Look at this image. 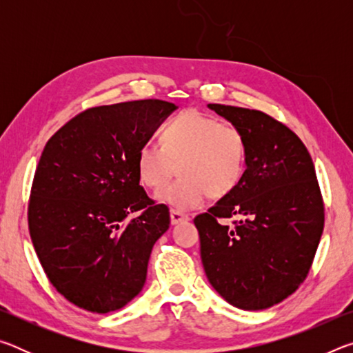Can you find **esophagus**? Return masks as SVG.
<instances>
[{"label": "esophagus", "instance_id": "1", "mask_svg": "<svg viewBox=\"0 0 353 353\" xmlns=\"http://www.w3.org/2000/svg\"><path fill=\"white\" fill-rule=\"evenodd\" d=\"M170 216H171V224H179V223H183V221H188L187 214H183L179 210H171Z\"/></svg>", "mask_w": 353, "mask_h": 353}]
</instances>
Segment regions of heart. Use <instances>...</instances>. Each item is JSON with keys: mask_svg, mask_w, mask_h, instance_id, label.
I'll list each match as a JSON object with an SVG mask.
<instances>
[{"mask_svg": "<svg viewBox=\"0 0 353 353\" xmlns=\"http://www.w3.org/2000/svg\"><path fill=\"white\" fill-rule=\"evenodd\" d=\"M160 141L145 143L137 154L143 185L159 190L176 174L181 177L160 190L157 198L179 210L199 207L207 194L219 199L232 193L246 171L248 145L234 124L198 110H185L170 119Z\"/></svg>", "mask_w": 353, "mask_h": 353, "instance_id": "b5f03b06", "label": "heart"}]
</instances>
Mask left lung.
Masks as SVG:
<instances>
[{
    "label": "left lung",
    "mask_w": 353,
    "mask_h": 353,
    "mask_svg": "<svg viewBox=\"0 0 353 353\" xmlns=\"http://www.w3.org/2000/svg\"><path fill=\"white\" fill-rule=\"evenodd\" d=\"M208 107L244 134L248 162L238 187L194 218L202 265L234 307L270 308L307 279L324 230L313 160L302 140L268 113Z\"/></svg>",
    "instance_id": "8db88e82"
}]
</instances>
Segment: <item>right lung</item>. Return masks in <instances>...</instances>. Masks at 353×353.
Wrapping results in <instances>:
<instances>
[{
	"label": "right lung",
	"mask_w": 353,
	"mask_h": 353,
	"mask_svg": "<svg viewBox=\"0 0 353 353\" xmlns=\"http://www.w3.org/2000/svg\"><path fill=\"white\" fill-rule=\"evenodd\" d=\"M176 109L160 99L92 107L48 140L29 196V234L48 280L76 307L115 312L145 285L170 208L140 185L137 154Z\"/></svg>",
	"instance_id": "right-lung-1"
}]
</instances>
